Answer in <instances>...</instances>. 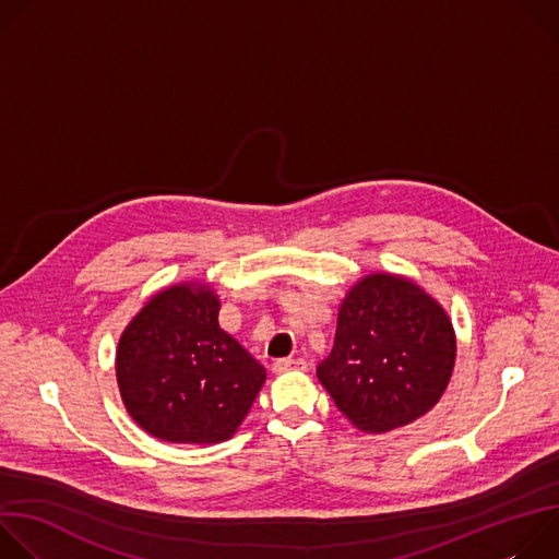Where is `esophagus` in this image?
Returning a JSON list of instances; mask_svg holds the SVG:
<instances>
[{
  "mask_svg": "<svg viewBox=\"0 0 559 559\" xmlns=\"http://www.w3.org/2000/svg\"><path fill=\"white\" fill-rule=\"evenodd\" d=\"M292 369L305 371V369H307V360H305V358H278V360H274V365H272V371H274V373H283V371H292Z\"/></svg>",
  "mask_w": 559,
  "mask_h": 559,
  "instance_id": "obj_1",
  "label": "esophagus"
}]
</instances>
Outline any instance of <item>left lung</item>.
I'll return each mask as SVG.
<instances>
[{
    "label": "left lung",
    "instance_id": "obj_1",
    "mask_svg": "<svg viewBox=\"0 0 559 559\" xmlns=\"http://www.w3.org/2000/svg\"><path fill=\"white\" fill-rule=\"evenodd\" d=\"M453 362L455 334L442 305L409 278L369 274L347 292L316 376L354 427L384 433L436 407Z\"/></svg>",
    "mask_w": 559,
    "mask_h": 559
}]
</instances>
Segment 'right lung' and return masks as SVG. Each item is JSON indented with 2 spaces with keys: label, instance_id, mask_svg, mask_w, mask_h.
I'll list each match as a JSON object with an SVG mask.
<instances>
[{
  "label": "right lung",
  "instance_id": "right-lung-1",
  "mask_svg": "<svg viewBox=\"0 0 559 559\" xmlns=\"http://www.w3.org/2000/svg\"><path fill=\"white\" fill-rule=\"evenodd\" d=\"M203 283L154 294L123 330L117 382L132 420L166 442L216 444L234 436L265 382V367L218 325Z\"/></svg>",
  "mask_w": 559,
  "mask_h": 559
}]
</instances>
